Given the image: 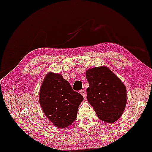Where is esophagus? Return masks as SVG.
<instances>
[{
	"mask_svg": "<svg viewBox=\"0 0 152 152\" xmlns=\"http://www.w3.org/2000/svg\"><path fill=\"white\" fill-rule=\"evenodd\" d=\"M80 94L81 95H82L84 98H85V97H86V92H85V90L82 89V90H81L80 91Z\"/></svg>",
	"mask_w": 152,
	"mask_h": 152,
	"instance_id": "esophagus-1",
	"label": "esophagus"
}]
</instances>
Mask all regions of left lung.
<instances>
[{
	"mask_svg": "<svg viewBox=\"0 0 152 152\" xmlns=\"http://www.w3.org/2000/svg\"><path fill=\"white\" fill-rule=\"evenodd\" d=\"M89 87L87 89V99L97 116L106 123L113 124L125 110L126 87L108 67H95L86 71Z\"/></svg>",
	"mask_w": 152,
	"mask_h": 152,
	"instance_id": "1",
	"label": "left lung"
}]
</instances>
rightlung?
Returning a JSON list of instances; mask_svg holds the SVG:
<instances>
[{"instance_id": "right-lung-1", "label": "right lung", "mask_w": 152, "mask_h": 152, "mask_svg": "<svg viewBox=\"0 0 152 152\" xmlns=\"http://www.w3.org/2000/svg\"><path fill=\"white\" fill-rule=\"evenodd\" d=\"M39 100L44 115L54 126L65 128L73 123L83 97L73 91L61 74L50 72L43 80Z\"/></svg>"}]
</instances>
